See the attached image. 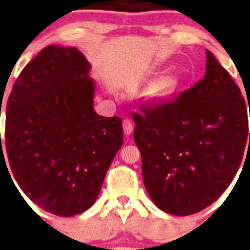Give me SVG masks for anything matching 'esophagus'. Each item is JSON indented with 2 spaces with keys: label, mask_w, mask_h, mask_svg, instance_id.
I'll return each mask as SVG.
<instances>
[{
  "label": "esophagus",
  "mask_w": 250,
  "mask_h": 250,
  "mask_svg": "<svg viewBox=\"0 0 250 250\" xmlns=\"http://www.w3.org/2000/svg\"><path fill=\"white\" fill-rule=\"evenodd\" d=\"M123 131H125V135L127 136H129L133 132V123L129 119L123 121Z\"/></svg>",
  "instance_id": "obj_1"
}]
</instances>
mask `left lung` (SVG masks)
I'll return each instance as SVG.
<instances>
[{"label": "left lung", "mask_w": 250, "mask_h": 250, "mask_svg": "<svg viewBox=\"0 0 250 250\" xmlns=\"http://www.w3.org/2000/svg\"><path fill=\"white\" fill-rule=\"evenodd\" d=\"M206 58L205 77L193 87L133 115L146 190L171 215H192L215 202L236 175L248 144L240 89L209 50Z\"/></svg>", "instance_id": "1"}]
</instances>
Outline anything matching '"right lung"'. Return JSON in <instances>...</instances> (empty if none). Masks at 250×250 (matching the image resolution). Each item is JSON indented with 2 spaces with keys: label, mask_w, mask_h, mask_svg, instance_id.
I'll list each match as a JSON object with an SVG mask.
<instances>
[{
  "label": "right lung",
  "mask_w": 250,
  "mask_h": 250,
  "mask_svg": "<svg viewBox=\"0 0 250 250\" xmlns=\"http://www.w3.org/2000/svg\"><path fill=\"white\" fill-rule=\"evenodd\" d=\"M89 75L80 50L48 45L21 71L6 106L0 159L6 152L31 202L63 217L95 203L123 145L122 119L94 109L95 83Z\"/></svg>",
  "instance_id": "right-lung-1"
}]
</instances>
